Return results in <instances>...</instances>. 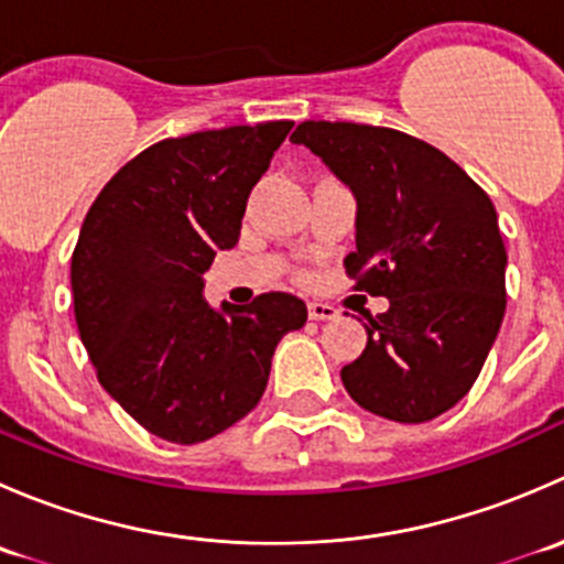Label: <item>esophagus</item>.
Listing matches in <instances>:
<instances>
[{
    "label": "esophagus",
    "instance_id": "1",
    "mask_svg": "<svg viewBox=\"0 0 564 564\" xmlns=\"http://www.w3.org/2000/svg\"><path fill=\"white\" fill-rule=\"evenodd\" d=\"M308 316L316 318V322H329V318L338 316V308L327 303H308Z\"/></svg>",
    "mask_w": 564,
    "mask_h": 564
}]
</instances>
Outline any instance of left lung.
I'll use <instances>...</instances> for the list:
<instances>
[{
	"label": "left lung",
	"instance_id": "8db88e82",
	"mask_svg": "<svg viewBox=\"0 0 564 564\" xmlns=\"http://www.w3.org/2000/svg\"><path fill=\"white\" fill-rule=\"evenodd\" d=\"M357 196V292L388 297L344 388L368 412L425 423L475 384L505 316L508 250L488 193L445 152L392 128L308 119L292 133Z\"/></svg>",
	"mask_w": 564,
	"mask_h": 564
}]
</instances>
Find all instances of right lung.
Masks as SVG:
<instances>
[{"label": "right lung", "instance_id": "add662e5", "mask_svg": "<svg viewBox=\"0 0 564 564\" xmlns=\"http://www.w3.org/2000/svg\"><path fill=\"white\" fill-rule=\"evenodd\" d=\"M294 122L163 139L124 163L84 218L73 311L98 382L150 434L213 440L259 403L278 340L308 308L286 292L213 311L202 275L240 240L250 191Z\"/></svg>", "mask_w": 564, "mask_h": 564}]
</instances>
